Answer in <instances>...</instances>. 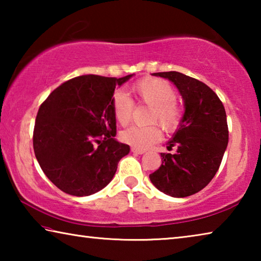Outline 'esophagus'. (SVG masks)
<instances>
[{
  "instance_id": "obj_1",
  "label": "esophagus",
  "mask_w": 261,
  "mask_h": 261,
  "mask_svg": "<svg viewBox=\"0 0 261 261\" xmlns=\"http://www.w3.org/2000/svg\"><path fill=\"white\" fill-rule=\"evenodd\" d=\"M131 151L136 153V154H144L145 153V149H139V148H136V147H132Z\"/></svg>"
}]
</instances>
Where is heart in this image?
Masks as SVG:
<instances>
[{
  "label": "heart",
  "instance_id": "heart-1",
  "mask_svg": "<svg viewBox=\"0 0 261 261\" xmlns=\"http://www.w3.org/2000/svg\"><path fill=\"white\" fill-rule=\"evenodd\" d=\"M132 93L138 102L151 107L149 122H159L168 132L174 131L182 120V108L176 102L177 93L169 82L161 78L147 77L132 86ZM114 116L121 125L130 122L134 102L122 92L115 93L112 100ZM162 132L158 125L131 126L121 134L124 143L136 148L145 149L161 139Z\"/></svg>",
  "mask_w": 261,
  "mask_h": 261
}]
</instances>
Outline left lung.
<instances>
[{
    "mask_svg": "<svg viewBox=\"0 0 261 261\" xmlns=\"http://www.w3.org/2000/svg\"><path fill=\"white\" fill-rule=\"evenodd\" d=\"M177 88L184 101V114L167 148L162 165L149 175L159 191L175 198L191 196L214 177L228 145L226 110L219 96L206 84L177 71L156 72Z\"/></svg>",
    "mask_w": 261,
    "mask_h": 261,
    "instance_id": "1",
    "label": "left lung"
}]
</instances>
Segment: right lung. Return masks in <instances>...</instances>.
Masks as SVG:
<instances>
[{
    "label": "right lung",
    "instance_id": "obj_1",
    "mask_svg": "<svg viewBox=\"0 0 261 261\" xmlns=\"http://www.w3.org/2000/svg\"><path fill=\"white\" fill-rule=\"evenodd\" d=\"M122 78L86 74L70 79L51 92L37 115L33 148L53 184L76 197L107 187L130 146L114 138L116 118L112 100Z\"/></svg>",
    "mask_w": 261,
    "mask_h": 261
}]
</instances>
